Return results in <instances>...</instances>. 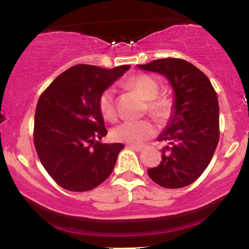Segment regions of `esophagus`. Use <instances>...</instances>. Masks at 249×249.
Segmentation results:
<instances>
[{"mask_svg":"<svg viewBox=\"0 0 249 249\" xmlns=\"http://www.w3.org/2000/svg\"><path fill=\"white\" fill-rule=\"evenodd\" d=\"M127 146L130 147V148H132V150H134V151H137V152H141V151L144 150V146H142V145L130 144V145H127Z\"/></svg>","mask_w":249,"mask_h":249,"instance_id":"34e87169","label":"esophagus"}]
</instances>
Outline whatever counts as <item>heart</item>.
<instances>
[{
	"label": "heart",
	"instance_id": "heart-1",
	"mask_svg": "<svg viewBox=\"0 0 249 249\" xmlns=\"http://www.w3.org/2000/svg\"><path fill=\"white\" fill-rule=\"evenodd\" d=\"M128 89L145 99L144 111L156 119L159 124H166L173 117L176 102L168 93H159L160 85L152 76L137 73L128 77L125 82ZM98 108L102 116L108 122L116 121L117 111L112 89H105L98 97ZM156 133L153 123L148 119L137 122H125L113 130V139L121 142L138 145L151 138Z\"/></svg>",
	"mask_w": 249,
	"mask_h": 249
}]
</instances>
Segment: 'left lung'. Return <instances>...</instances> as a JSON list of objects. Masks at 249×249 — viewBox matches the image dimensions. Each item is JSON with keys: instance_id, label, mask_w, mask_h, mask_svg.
Segmentation results:
<instances>
[{"instance_id": "8db88e82", "label": "left lung", "mask_w": 249, "mask_h": 249, "mask_svg": "<svg viewBox=\"0 0 249 249\" xmlns=\"http://www.w3.org/2000/svg\"><path fill=\"white\" fill-rule=\"evenodd\" d=\"M161 73L172 84L176 110L158 142H166L161 161L148 168V177L165 188H181L204 173L219 142L218 96L207 76L192 63L162 58L138 65Z\"/></svg>"}]
</instances>
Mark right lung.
I'll list each match as a JSON object with an SVG mask.
<instances>
[{
	"instance_id": "right-lung-1",
	"label": "right lung",
	"mask_w": 249,
	"mask_h": 249,
	"mask_svg": "<svg viewBox=\"0 0 249 249\" xmlns=\"http://www.w3.org/2000/svg\"><path fill=\"white\" fill-rule=\"evenodd\" d=\"M128 69L130 65L115 69L75 65L39 96L34 144L43 167L65 190L87 192L112 173L124 145L98 142L107 133L98 97Z\"/></svg>"
}]
</instances>
